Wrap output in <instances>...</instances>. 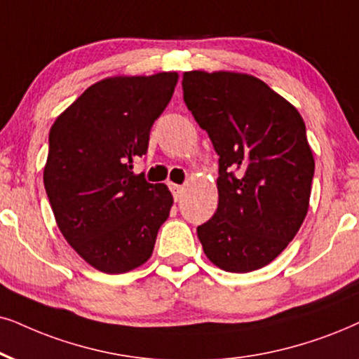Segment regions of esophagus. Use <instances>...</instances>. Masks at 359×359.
Returning <instances> with one entry per match:
<instances>
[{
  "mask_svg": "<svg viewBox=\"0 0 359 359\" xmlns=\"http://www.w3.org/2000/svg\"><path fill=\"white\" fill-rule=\"evenodd\" d=\"M170 190H172V194H174V198H175V201H179V198L182 197V194H184V187H182V185L170 184Z\"/></svg>",
  "mask_w": 359,
  "mask_h": 359,
  "instance_id": "esophagus-1",
  "label": "esophagus"
}]
</instances>
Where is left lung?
Wrapping results in <instances>:
<instances>
[{
  "mask_svg": "<svg viewBox=\"0 0 359 359\" xmlns=\"http://www.w3.org/2000/svg\"><path fill=\"white\" fill-rule=\"evenodd\" d=\"M185 106L219 156V207L197 235L208 260L247 273L269 265L305 220L315 161L300 112L263 81L184 72Z\"/></svg>",
  "mask_w": 359,
  "mask_h": 359,
  "instance_id": "8db88e82",
  "label": "left lung"
}]
</instances>
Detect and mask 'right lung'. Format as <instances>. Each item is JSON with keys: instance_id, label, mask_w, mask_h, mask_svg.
I'll list each match as a JSON object with an SVG mask.
<instances>
[{"instance_id": "1", "label": "right lung", "mask_w": 359, "mask_h": 359, "mask_svg": "<svg viewBox=\"0 0 359 359\" xmlns=\"http://www.w3.org/2000/svg\"><path fill=\"white\" fill-rule=\"evenodd\" d=\"M177 72L119 76L93 84L49 130L44 189L67 243L104 273H124L152 255L170 213L164 184L134 175L169 104Z\"/></svg>"}]
</instances>
